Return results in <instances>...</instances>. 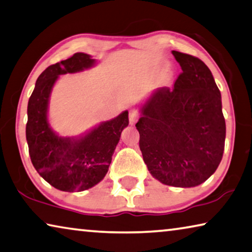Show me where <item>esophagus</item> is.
Here are the masks:
<instances>
[{"label":"esophagus","mask_w":252,"mask_h":252,"mask_svg":"<svg viewBox=\"0 0 252 252\" xmlns=\"http://www.w3.org/2000/svg\"><path fill=\"white\" fill-rule=\"evenodd\" d=\"M138 119H139L138 111L137 110H131L130 113H129V120H130L131 125H133V123L137 122Z\"/></svg>","instance_id":"34e87169"}]
</instances>
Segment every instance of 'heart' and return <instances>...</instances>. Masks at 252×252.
Segmentation results:
<instances>
[{
    "instance_id": "obj_1",
    "label": "heart",
    "mask_w": 252,
    "mask_h": 252,
    "mask_svg": "<svg viewBox=\"0 0 252 252\" xmlns=\"http://www.w3.org/2000/svg\"><path fill=\"white\" fill-rule=\"evenodd\" d=\"M173 76H174L173 68H170V67H166V68L163 69L162 73H161L160 81H161L163 84H167V83H169V82L171 81V78H173Z\"/></svg>"
}]
</instances>
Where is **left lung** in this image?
Instances as JSON below:
<instances>
[{
  "label": "left lung",
  "instance_id": "obj_1",
  "mask_svg": "<svg viewBox=\"0 0 252 252\" xmlns=\"http://www.w3.org/2000/svg\"><path fill=\"white\" fill-rule=\"evenodd\" d=\"M173 55L182 67L174 89L154 92L135 126L150 174L165 185L194 187L222 160L225 120L209 67L194 56L175 50Z\"/></svg>",
  "mask_w": 252,
  "mask_h": 252
}]
</instances>
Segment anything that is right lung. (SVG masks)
I'll return each instance as SVG.
<instances>
[{"mask_svg":"<svg viewBox=\"0 0 252 252\" xmlns=\"http://www.w3.org/2000/svg\"><path fill=\"white\" fill-rule=\"evenodd\" d=\"M95 62L90 55L77 53L49 66L40 74L28 103L26 135L31 161L40 176L63 191L89 189L104 178L122 130L129 125L125 111L79 138L59 137L51 130L48 103L59 75L91 68Z\"/></svg>","mask_w":252,"mask_h":252,"instance_id":"obj_1","label":"right lung"}]
</instances>
